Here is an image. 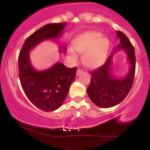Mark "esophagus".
Masks as SVG:
<instances>
[{
    "label": "esophagus",
    "instance_id": "1",
    "mask_svg": "<svg viewBox=\"0 0 150 150\" xmlns=\"http://www.w3.org/2000/svg\"><path fill=\"white\" fill-rule=\"evenodd\" d=\"M82 73V70H80V69H78L76 72V75H77V76H78V75H80Z\"/></svg>",
    "mask_w": 150,
    "mask_h": 150
}]
</instances>
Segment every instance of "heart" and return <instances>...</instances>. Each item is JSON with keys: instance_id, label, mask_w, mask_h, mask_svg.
Here are the masks:
<instances>
[{"instance_id": "obj_1", "label": "heart", "mask_w": 150, "mask_h": 150, "mask_svg": "<svg viewBox=\"0 0 150 150\" xmlns=\"http://www.w3.org/2000/svg\"><path fill=\"white\" fill-rule=\"evenodd\" d=\"M108 39L101 37L97 32H89L77 38L73 43L74 49L79 53H83L82 60L86 66L95 68L106 61L108 49ZM69 53L72 58L77 59L78 56L73 49Z\"/></svg>"}]
</instances>
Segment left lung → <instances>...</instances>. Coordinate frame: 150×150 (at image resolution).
Returning <instances> with one entry per match:
<instances>
[{
    "mask_svg": "<svg viewBox=\"0 0 150 150\" xmlns=\"http://www.w3.org/2000/svg\"><path fill=\"white\" fill-rule=\"evenodd\" d=\"M116 34L120 43L102 66L91 72L92 78L87 89L91 101L101 108L112 107L121 102L130 92L135 77V53L133 46L123 32L117 31ZM120 50H123L128 55L131 68L125 78L116 79L110 73L112 58L113 53Z\"/></svg>",
    "mask_w": 150,
    "mask_h": 150,
    "instance_id": "left-lung-1",
    "label": "left lung"
}]
</instances>
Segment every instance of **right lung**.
Segmentation results:
<instances>
[{"label": "right lung", "instance_id": "1", "mask_svg": "<svg viewBox=\"0 0 150 150\" xmlns=\"http://www.w3.org/2000/svg\"><path fill=\"white\" fill-rule=\"evenodd\" d=\"M66 22L48 24L27 38L19 54V78L22 89L31 102L42 111H53L61 107L68 95L77 68L56 63L47 70L38 71L31 65L30 51L46 39H56L62 34ZM61 47V51H65Z\"/></svg>", "mask_w": 150, "mask_h": 150}]
</instances>
